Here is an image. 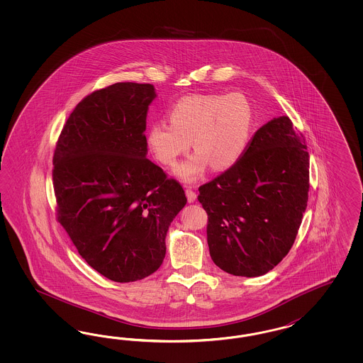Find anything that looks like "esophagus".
<instances>
[{
    "label": "esophagus",
    "instance_id": "esophagus-1",
    "mask_svg": "<svg viewBox=\"0 0 363 363\" xmlns=\"http://www.w3.org/2000/svg\"><path fill=\"white\" fill-rule=\"evenodd\" d=\"M185 193H186L187 201H189V202H194V201H196L197 194H196V191H194V190H191L190 187H186Z\"/></svg>",
    "mask_w": 363,
    "mask_h": 363
}]
</instances>
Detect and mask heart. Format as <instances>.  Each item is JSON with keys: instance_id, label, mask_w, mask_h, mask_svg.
<instances>
[{"instance_id": "1", "label": "heart", "mask_w": 363, "mask_h": 363, "mask_svg": "<svg viewBox=\"0 0 363 363\" xmlns=\"http://www.w3.org/2000/svg\"><path fill=\"white\" fill-rule=\"evenodd\" d=\"M169 125L155 122L146 134L154 158L173 167L193 141L196 153L177 169L185 182H193L211 165L225 172L246 153L253 126V110L241 93L190 94L178 99L167 113Z\"/></svg>"}]
</instances>
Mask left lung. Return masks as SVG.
<instances>
[{"label":"left lung","instance_id":"left-lung-1","mask_svg":"<svg viewBox=\"0 0 363 363\" xmlns=\"http://www.w3.org/2000/svg\"><path fill=\"white\" fill-rule=\"evenodd\" d=\"M308 165L305 137L284 116L254 133L237 165L199 186L214 264L258 277L285 258L308 206Z\"/></svg>","mask_w":363,"mask_h":363}]
</instances>
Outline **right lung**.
<instances>
[{
	"mask_svg": "<svg viewBox=\"0 0 363 363\" xmlns=\"http://www.w3.org/2000/svg\"><path fill=\"white\" fill-rule=\"evenodd\" d=\"M154 99L150 84L99 89L78 102L55 143L57 220L89 266L114 282L153 274L186 205L181 184L146 158Z\"/></svg>",
	"mask_w": 363,
	"mask_h": 363,
	"instance_id": "1",
	"label": "right lung"
}]
</instances>
